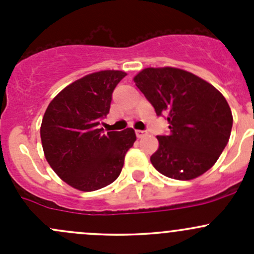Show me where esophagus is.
<instances>
[{"label":"esophagus","instance_id":"esophagus-1","mask_svg":"<svg viewBox=\"0 0 254 254\" xmlns=\"http://www.w3.org/2000/svg\"><path fill=\"white\" fill-rule=\"evenodd\" d=\"M135 134H136V136L139 137V139H141V137L147 135V131H145V130H136V131H135Z\"/></svg>","mask_w":254,"mask_h":254}]
</instances>
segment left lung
I'll use <instances>...</instances> for the list:
<instances>
[{"mask_svg": "<svg viewBox=\"0 0 254 254\" xmlns=\"http://www.w3.org/2000/svg\"><path fill=\"white\" fill-rule=\"evenodd\" d=\"M134 82L170 125L167 135L157 136L153 167L179 181L210 170L231 135L232 113L225 97L198 76L173 67L145 68Z\"/></svg>", "mask_w": 254, "mask_h": 254, "instance_id": "1", "label": "left lung"}]
</instances>
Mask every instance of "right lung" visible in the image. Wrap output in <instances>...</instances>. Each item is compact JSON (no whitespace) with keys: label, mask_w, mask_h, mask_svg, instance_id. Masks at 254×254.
<instances>
[{"label":"right lung","mask_w":254,"mask_h":254,"mask_svg":"<svg viewBox=\"0 0 254 254\" xmlns=\"http://www.w3.org/2000/svg\"><path fill=\"white\" fill-rule=\"evenodd\" d=\"M125 76L107 70L77 79L50 102L43 118L45 158L56 175L78 190L93 191L113 183L136 140L131 127L98 129L111 109L113 91Z\"/></svg>","instance_id":"1"}]
</instances>
